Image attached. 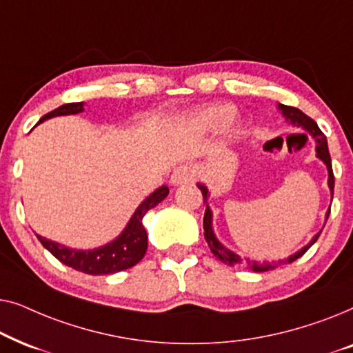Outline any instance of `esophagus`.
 <instances>
[{
  "label": "esophagus",
  "mask_w": 353,
  "mask_h": 353,
  "mask_svg": "<svg viewBox=\"0 0 353 353\" xmlns=\"http://www.w3.org/2000/svg\"><path fill=\"white\" fill-rule=\"evenodd\" d=\"M196 176V170L191 165H180L176 167V170L172 173V185L173 186H180V185H186V183H191Z\"/></svg>",
  "instance_id": "obj_1"
}]
</instances>
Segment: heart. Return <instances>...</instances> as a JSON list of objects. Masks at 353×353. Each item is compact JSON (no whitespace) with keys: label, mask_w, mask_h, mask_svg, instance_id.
Returning <instances> with one entry per match:
<instances>
[{"label":"heart","mask_w":353,"mask_h":353,"mask_svg":"<svg viewBox=\"0 0 353 353\" xmlns=\"http://www.w3.org/2000/svg\"><path fill=\"white\" fill-rule=\"evenodd\" d=\"M234 109L233 105L230 104H215L209 105V108L199 110V112L192 115L191 123L192 127L199 132H214L219 127H221L223 123L225 133L228 134L230 138H234L239 134V127L236 125L233 120H231V115H233Z\"/></svg>","instance_id":"1"}]
</instances>
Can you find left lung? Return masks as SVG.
Segmentation results:
<instances>
[{
    "instance_id": "left-lung-1",
    "label": "left lung",
    "mask_w": 353,
    "mask_h": 353,
    "mask_svg": "<svg viewBox=\"0 0 353 353\" xmlns=\"http://www.w3.org/2000/svg\"><path fill=\"white\" fill-rule=\"evenodd\" d=\"M278 109L281 110V114L286 117L288 122H291L292 125H296V127H301L303 130H307L308 133L312 134L313 139H315L316 143V157L320 159V161L325 162V165L327 168V186H330V191H331V199H332V194H334V175H332V165H331V156H330V151H327V141H326V137L323 134V132L320 128H318L316 122L313 119L308 117L302 112L301 109L297 108H291V105H284V104H278ZM199 188L201 192H202V197H204V204H207V201H209V190L204 185H197ZM330 212H326V220L327 216H330ZM321 231L320 233H316L313 236L310 243L307 245H303L301 250H297L296 254L289 255L288 259L284 260H278V262H263V263H259V262H254V260H249V259H243L239 257L238 254H234L233 250H230L228 248H225L223 244L220 243L219 239H216V236L214 233V228H212V210L209 209V205L205 207V214H204V238L207 241V244H209V248L214 255L221 262L226 263V265H245V267H249L252 272H268V270H273L279 267V265H284V263H292L294 260H297L299 257H302L303 254L307 252L308 249L312 248L313 244L316 243V239L320 238Z\"/></svg>"
}]
</instances>
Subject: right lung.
Here are the masks:
<instances>
[{"instance_id": "obj_1", "label": "right lung", "mask_w": 353, "mask_h": 353, "mask_svg": "<svg viewBox=\"0 0 353 353\" xmlns=\"http://www.w3.org/2000/svg\"><path fill=\"white\" fill-rule=\"evenodd\" d=\"M80 112H83V103H69L51 110L50 114L43 115L38 123L45 122L48 119L57 117V115H72ZM167 194V186L157 188L134 210V214L122 233L110 243L101 245V248L79 250L54 243V241L43 238L40 234H37V238L43 244V248L50 250L59 262L77 270V272H83L86 274H110L122 272V270L132 268L133 265H137L146 254L148 234L143 226V216L146 215L148 210L154 209L159 202L165 199Z\"/></svg>"}]
</instances>
